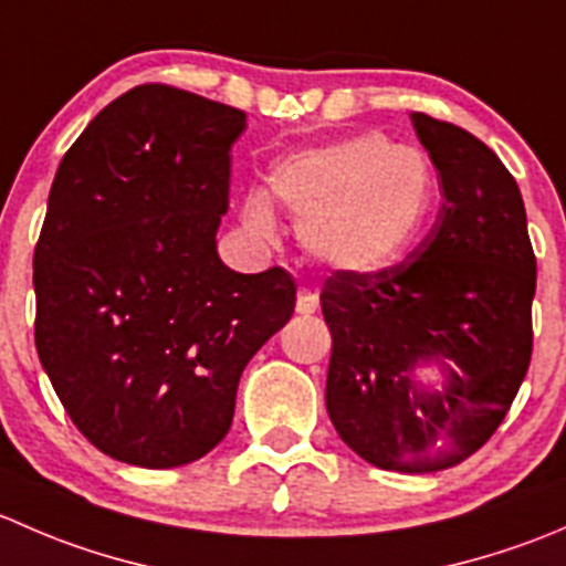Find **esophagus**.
Here are the masks:
<instances>
[{
  "label": "esophagus",
  "mask_w": 566,
  "mask_h": 566,
  "mask_svg": "<svg viewBox=\"0 0 566 566\" xmlns=\"http://www.w3.org/2000/svg\"><path fill=\"white\" fill-rule=\"evenodd\" d=\"M295 312L298 315H315L317 312V295L312 290H298V301H295Z\"/></svg>",
  "instance_id": "34e87169"
}]
</instances>
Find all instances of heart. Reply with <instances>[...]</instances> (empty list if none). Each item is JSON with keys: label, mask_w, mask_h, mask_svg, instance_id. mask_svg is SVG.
Here are the masks:
<instances>
[{"label": "heart", "mask_w": 566, "mask_h": 566, "mask_svg": "<svg viewBox=\"0 0 566 566\" xmlns=\"http://www.w3.org/2000/svg\"><path fill=\"white\" fill-rule=\"evenodd\" d=\"M271 193L298 221V241L328 271L373 276L399 265L424 238L438 180L430 158L384 134L306 147L271 169ZM243 227L260 241L276 235L271 202L251 191Z\"/></svg>", "instance_id": "heart-1"}]
</instances>
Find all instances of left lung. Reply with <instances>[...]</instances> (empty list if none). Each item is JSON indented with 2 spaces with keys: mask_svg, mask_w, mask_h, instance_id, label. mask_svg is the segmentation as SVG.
Here are the masks:
<instances>
[{
  "mask_svg": "<svg viewBox=\"0 0 566 566\" xmlns=\"http://www.w3.org/2000/svg\"><path fill=\"white\" fill-rule=\"evenodd\" d=\"M410 119L443 205L408 260L325 282V408L358 458L432 473L488 443L526 378L536 260L521 188L501 158L458 125ZM421 366H438L442 384L421 381Z\"/></svg>",
  "mask_w": 566,
  "mask_h": 566,
  "instance_id": "1",
  "label": "left lung"
}]
</instances>
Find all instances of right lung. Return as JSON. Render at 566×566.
Masks as SVG:
<instances>
[{
	"mask_svg": "<svg viewBox=\"0 0 566 566\" xmlns=\"http://www.w3.org/2000/svg\"><path fill=\"white\" fill-rule=\"evenodd\" d=\"M247 114L167 84L112 101L62 158L35 247L40 364L108 458L175 468L230 432L238 380L293 317L282 268L238 273L216 232Z\"/></svg>",
	"mask_w": 566,
	"mask_h": 566,
	"instance_id": "right-lung-1",
	"label": "right lung"
}]
</instances>
